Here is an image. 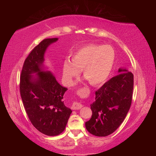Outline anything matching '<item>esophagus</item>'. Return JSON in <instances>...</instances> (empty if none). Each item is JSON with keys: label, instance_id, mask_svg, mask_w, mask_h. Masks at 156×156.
I'll return each instance as SVG.
<instances>
[{"label": "esophagus", "instance_id": "1", "mask_svg": "<svg viewBox=\"0 0 156 156\" xmlns=\"http://www.w3.org/2000/svg\"><path fill=\"white\" fill-rule=\"evenodd\" d=\"M82 107H83V105H82L80 103H79V102H74L71 108H72V109L73 110H76V109H80Z\"/></svg>", "mask_w": 156, "mask_h": 156}]
</instances>
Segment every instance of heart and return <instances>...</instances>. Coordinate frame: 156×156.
<instances>
[{
	"label": "heart",
	"instance_id": "heart-1",
	"mask_svg": "<svg viewBox=\"0 0 156 156\" xmlns=\"http://www.w3.org/2000/svg\"><path fill=\"white\" fill-rule=\"evenodd\" d=\"M115 60V51L110 45L87 44L74 53L72 60H65L62 66V77L68 86L74 83L80 71L92 85L103 84L109 78Z\"/></svg>",
	"mask_w": 156,
	"mask_h": 156
}]
</instances>
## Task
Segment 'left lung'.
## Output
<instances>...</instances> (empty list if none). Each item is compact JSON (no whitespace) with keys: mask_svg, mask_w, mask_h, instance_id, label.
<instances>
[{"mask_svg":"<svg viewBox=\"0 0 156 156\" xmlns=\"http://www.w3.org/2000/svg\"><path fill=\"white\" fill-rule=\"evenodd\" d=\"M96 91L90 105L91 119L85 122L87 130L99 137L113 133L125 120L130 109L133 89V75L125 68Z\"/></svg>","mask_w":156,"mask_h":156,"instance_id":"obj_1","label":"left lung"}]
</instances>
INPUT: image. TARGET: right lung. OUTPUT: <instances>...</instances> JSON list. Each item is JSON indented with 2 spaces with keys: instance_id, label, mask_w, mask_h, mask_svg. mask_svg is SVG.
Returning <instances> with one entry per match:
<instances>
[{
  "instance_id": "right-lung-1",
  "label": "right lung",
  "mask_w": 156,
  "mask_h": 156,
  "mask_svg": "<svg viewBox=\"0 0 156 156\" xmlns=\"http://www.w3.org/2000/svg\"><path fill=\"white\" fill-rule=\"evenodd\" d=\"M58 40L44 39L34 47L25 60L20 80L21 98L29 119L37 130L49 136L65 130L72 112L63 101L67 88L60 85L44 65L47 49Z\"/></svg>"
}]
</instances>
